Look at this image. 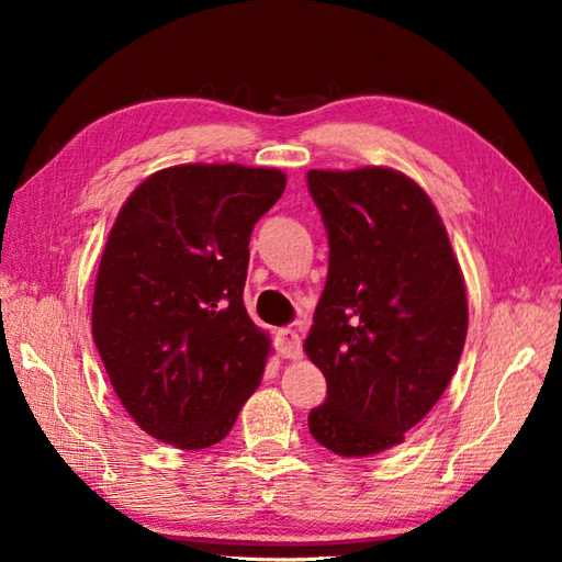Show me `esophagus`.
<instances>
[{
	"mask_svg": "<svg viewBox=\"0 0 562 562\" xmlns=\"http://www.w3.org/2000/svg\"><path fill=\"white\" fill-rule=\"evenodd\" d=\"M274 347H278L282 351V357L288 359H297L302 355V339L297 331L290 327L278 329V335H274Z\"/></svg>",
	"mask_w": 562,
	"mask_h": 562,
	"instance_id": "obj_1",
	"label": "esophagus"
}]
</instances>
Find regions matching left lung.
<instances>
[{"mask_svg":"<svg viewBox=\"0 0 562 562\" xmlns=\"http://www.w3.org/2000/svg\"><path fill=\"white\" fill-rule=\"evenodd\" d=\"M329 243L304 351L327 379L310 434L337 456L404 441L459 367L469 304L429 195L389 168L310 170Z\"/></svg>","mask_w":562,"mask_h":562,"instance_id":"left-lung-1","label":"left lung"}]
</instances>
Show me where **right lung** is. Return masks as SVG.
<instances>
[{"label":"right lung","mask_w":562,"mask_h":562,"mask_svg":"<svg viewBox=\"0 0 562 562\" xmlns=\"http://www.w3.org/2000/svg\"><path fill=\"white\" fill-rule=\"evenodd\" d=\"M284 183L274 168L188 164L158 170L121 207L91 331L113 392L154 439L207 449L258 389L270 341L243 302L247 245Z\"/></svg>","instance_id":"obj_1"}]
</instances>
